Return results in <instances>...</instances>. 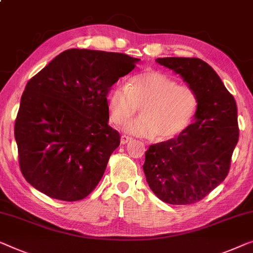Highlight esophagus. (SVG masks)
Masks as SVG:
<instances>
[{
    "label": "esophagus",
    "instance_id": "esophagus-1",
    "mask_svg": "<svg viewBox=\"0 0 253 253\" xmlns=\"http://www.w3.org/2000/svg\"><path fill=\"white\" fill-rule=\"evenodd\" d=\"M132 140V138L127 137V135H121V144L124 145V144H127V142Z\"/></svg>",
    "mask_w": 253,
    "mask_h": 253
}]
</instances>
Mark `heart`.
Masks as SVG:
<instances>
[{"mask_svg":"<svg viewBox=\"0 0 253 253\" xmlns=\"http://www.w3.org/2000/svg\"><path fill=\"white\" fill-rule=\"evenodd\" d=\"M197 105L194 91L178 85L169 75L146 71L132 76L126 84H116L107 94L109 118L124 126L141 107V118L127 124V132L139 137L169 140L186 129Z\"/></svg>","mask_w":253,"mask_h":253,"instance_id":"1","label":"heart"}]
</instances>
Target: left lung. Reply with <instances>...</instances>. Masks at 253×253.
Masks as SVG:
<instances>
[{"label":"left lung","instance_id":"1","mask_svg":"<svg viewBox=\"0 0 253 253\" xmlns=\"http://www.w3.org/2000/svg\"><path fill=\"white\" fill-rule=\"evenodd\" d=\"M194 91V122L177 138L151 145L142 166L153 193L163 202L192 204L225 180L239 141L234 97L210 65L199 58H157Z\"/></svg>","mask_w":253,"mask_h":253}]
</instances>
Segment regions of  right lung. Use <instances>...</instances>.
Instances as JSON below:
<instances>
[{"mask_svg":"<svg viewBox=\"0 0 253 253\" xmlns=\"http://www.w3.org/2000/svg\"><path fill=\"white\" fill-rule=\"evenodd\" d=\"M140 59L69 49L29 80L14 123L25 179L45 195L79 201L98 185L120 134L108 126L107 94Z\"/></svg>","mask_w":253,"mask_h":253,"instance_id":"1","label":"right lung"}]
</instances>
